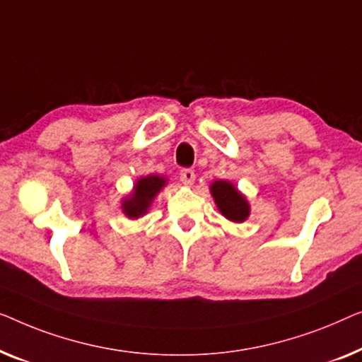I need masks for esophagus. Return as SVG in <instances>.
Here are the masks:
<instances>
[{"label": "esophagus", "mask_w": 362, "mask_h": 362, "mask_svg": "<svg viewBox=\"0 0 362 362\" xmlns=\"http://www.w3.org/2000/svg\"><path fill=\"white\" fill-rule=\"evenodd\" d=\"M195 172H193L192 169H182L180 170V180H182V183L183 185H187V187H190V185H193V182H195Z\"/></svg>", "instance_id": "esophagus-1"}]
</instances>
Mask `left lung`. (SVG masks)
Listing matches in <instances>:
<instances>
[{
    "label": "left lung",
    "mask_w": 362,
    "mask_h": 362,
    "mask_svg": "<svg viewBox=\"0 0 362 362\" xmlns=\"http://www.w3.org/2000/svg\"><path fill=\"white\" fill-rule=\"evenodd\" d=\"M210 192L218 210L226 220L233 223H243L251 215V205H249L246 195H243L238 190V187L230 180L211 182Z\"/></svg>",
    "instance_id": "obj_1"
}]
</instances>
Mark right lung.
<instances>
[{
	"instance_id": "obj_1",
	"label": "right lung",
	"mask_w": 362,
	"mask_h": 362,
	"mask_svg": "<svg viewBox=\"0 0 362 362\" xmlns=\"http://www.w3.org/2000/svg\"><path fill=\"white\" fill-rule=\"evenodd\" d=\"M165 185L167 179L162 175L139 177L134 182L132 190L121 200V211L129 220H137V218L144 216L149 211L154 198L159 195V192Z\"/></svg>"
}]
</instances>
